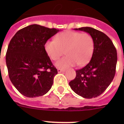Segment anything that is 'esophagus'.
<instances>
[{
	"label": "esophagus",
	"instance_id": "esophagus-1",
	"mask_svg": "<svg viewBox=\"0 0 124 124\" xmlns=\"http://www.w3.org/2000/svg\"><path fill=\"white\" fill-rule=\"evenodd\" d=\"M58 73H62V72H64L65 71V70H62V69H60V68H58V70H57Z\"/></svg>",
	"mask_w": 124,
	"mask_h": 124
}]
</instances>
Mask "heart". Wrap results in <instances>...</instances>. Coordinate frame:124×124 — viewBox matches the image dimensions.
Returning <instances> with one entry per match:
<instances>
[{"label":"heart","instance_id":"1","mask_svg":"<svg viewBox=\"0 0 124 124\" xmlns=\"http://www.w3.org/2000/svg\"><path fill=\"white\" fill-rule=\"evenodd\" d=\"M94 40L87 33L66 31L60 33L55 40H49L45 49L52 60H56L66 52V55L56 62L57 68L65 69L75 66H85L89 62L94 51Z\"/></svg>","mask_w":124,"mask_h":124}]
</instances>
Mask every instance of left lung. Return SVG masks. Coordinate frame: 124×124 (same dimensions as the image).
<instances>
[{
  "label": "left lung",
  "mask_w": 124,
  "mask_h": 124,
  "mask_svg": "<svg viewBox=\"0 0 124 124\" xmlns=\"http://www.w3.org/2000/svg\"><path fill=\"white\" fill-rule=\"evenodd\" d=\"M92 36L94 51L86 66L76 71V77L69 83L74 92L85 98L97 97L105 91L116 73L117 52L111 40L103 32L90 27L75 29Z\"/></svg>",
  "instance_id": "obj_1"
}]
</instances>
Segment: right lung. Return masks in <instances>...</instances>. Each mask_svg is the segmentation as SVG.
Returning a JSON list of instances; mask_svg holds the SVG:
<instances>
[{
  "label": "right lung",
  "instance_id": "1",
  "mask_svg": "<svg viewBox=\"0 0 124 124\" xmlns=\"http://www.w3.org/2000/svg\"><path fill=\"white\" fill-rule=\"evenodd\" d=\"M59 30L32 24L16 32L6 55L11 82L24 96L46 94L58 73L45 49V44Z\"/></svg>",
  "mask_w": 124,
  "mask_h": 124
}]
</instances>
